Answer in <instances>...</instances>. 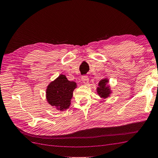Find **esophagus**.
Masks as SVG:
<instances>
[{
    "label": "esophagus",
    "mask_w": 158,
    "mask_h": 158,
    "mask_svg": "<svg viewBox=\"0 0 158 158\" xmlns=\"http://www.w3.org/2000/svg\"><path fill=\"white\" fill-rule=\"evenodd\" d=\"M81 80H82L83 84H87L89 82V78L87 76H82L81 78Z\"/></svg>",
    "instance_id": "esophagus-1"
}]
</instances>
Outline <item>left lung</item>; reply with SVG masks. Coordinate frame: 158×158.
I'll return each instance as SVG.
<instances>
[{
    "label": "left lung",
    "instance_id": "8db88e82",
    "mask_svg": "<svg viewBox=\"0 0 158 158\" xmlns=\"http://www.w3.org/2000/svg\"><path fill=\"white\" fill-rule=\"evenodd\" d=\"M109 80L105 78L101 80L98 84V87L97 88V93L99 96L102 98H106L110 96L111 94V91H110L109 87L106 85L108 83Z\"/></svg>",
    "mask_w": 158,
    "mask_h": 158
}]
</instances>
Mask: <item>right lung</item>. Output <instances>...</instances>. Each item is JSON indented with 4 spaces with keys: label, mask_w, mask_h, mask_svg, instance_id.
I'll use <instances>...</instances> for the list:
<instances>
[{
    "label": "right lung",
    "mask_w": 158,
    "mask_h": 158,
    "mask_svg": "<svg viewBox=\"0 0 158 158\" xmlns=\"http://www.w3.org/2000/svg\"><path fill=\"white\" fill-rule=\"evenodd\" d=\"M76 88V83L68 80L64 75L61 74L54 81L47 86L46 91L47 100L50 105L56 109L64 111L69 108L73 91Z\"/></svg>",
    "instance_id": "1"
}]
</instances>
